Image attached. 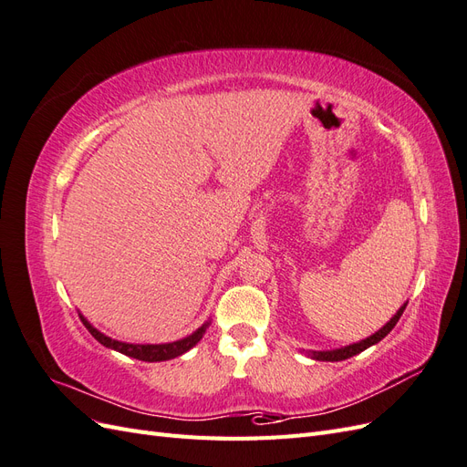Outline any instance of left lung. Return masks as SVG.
<instances>
[{"instance_id":"1","label":"left lung","mask_w":467,"mask_h":467,"mask_svg":"<svg viewBox=\"0 0 467 467\" xmlns=\"http://www.w3.org/2000/svg\"><path fill=\"white\" fill-rule=\"evenodd\" d=\"M405 306H407V302L398 309V314H395V316L384 325V327L378 329L374 335L362 338V341L347 345V347H341V348H333V350H307V357L314 358V360H321V362H338V360H345V358H350V357L358 355V352H362V350H366L368 347L379 343L381 338H384V337L395 327V323L400 321Z\"/></svg>"}]
</instances>
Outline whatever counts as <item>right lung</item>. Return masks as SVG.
<instances>
[{"label": "right lung", "mask_w": 467, "mask_h": 467, "mask_svg": "<svg viewBox=\"0 0 467 467\" xmlns=\"http://www.w3.org/2000/svg\"><path fill=\"white\" fill-rule=\"evenodd\" d=\"M83 325H86L88 331L97 338L99 343H101L103 347L107 348H112L117 352H122V355L126 357H132L136 360H144V362H163V360H171L175 357H181L185 355L187 350H191L196 343L201 341L202 335L206 333L208 325H210V319L204 321L199 329H196L194 333L187 335L185 338H179V341H173V343H161V345H134V343H122V341H117V338H110L107 337L105 333H101L99 329H95L93 325L83 317L79 314Z\"/></svg>", "instance_id": "1"}]
</instances>
